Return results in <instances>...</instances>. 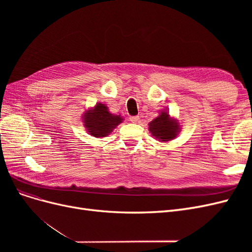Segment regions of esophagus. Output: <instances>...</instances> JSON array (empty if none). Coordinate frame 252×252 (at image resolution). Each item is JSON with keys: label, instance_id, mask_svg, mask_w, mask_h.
Returning <instances> with one entry per match:
<instances>
[{"label": "esophagus", "instance_id": "1", "mask_svg": "<svg viewBox=\"0 0 252 252\" xmlns=\"http://www.w3.org/2000/svg\"><path fill=\"white\" fill-rule=\"evenodd\" d=\"M129 119H130V121L132 122V123H136V122L140 120V118L138 116H133V117H130Z\"/></svg>", "mask_w": 252, "mask_h": 252}]
</instances>
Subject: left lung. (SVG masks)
<instances>
[{
	"label": "left lung",
	"instance_id": "1",
	"mask_svg": "<svg viewBox=\"0 0 252 252\" xmlns=\"http://www.w3.org/2000/svg\"><path fill=\"white\" fill-rule=\"evenodd\" d=\"M178 128L177 122L171 120L167 112H162L161 116L149 123V130L151 134L162 142H167L173 139L178 133Z\"/></svg>",
	"mask_w": 252,
	"mask_h": 252
}]
</instances>
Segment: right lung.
Returning a JSON list of instances; mask_svg holds the SVG:
<instances>
[{"label":"right lung","instance_id":"right-lung-1","mask_svg":"<svg viewBox=\"0 0 252 252\" xmlns=\"http://www.w3.org/2000/svg\"><path fill=\"white\" fill-rule=\"evenodd\" d=\"M122 122L120 116L109 113L104 104L98 103L94 110H89L84 117V123L89 133L94 136H106Z\"/></svg>","mask_w":252,"mask_h":252}]
</instances>
